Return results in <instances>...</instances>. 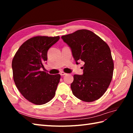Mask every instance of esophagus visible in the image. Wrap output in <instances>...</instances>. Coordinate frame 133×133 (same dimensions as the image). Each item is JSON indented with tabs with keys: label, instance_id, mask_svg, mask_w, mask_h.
I'll list each match as a JSON object with an SVG mask.
<instances>
[{
	"label": "esophagus",
	"instance_id": "1",
	"mask_svg": "<svg viewBox=\"0 0 133 133\" xmlns=\"http://www.w3.org/2000/svg\"><path fill=\"white\" fill-rule=\"evenodd\" d=\"M60 74H61V76H64V75H66L67 74L66 73H65V72H60Z\"/></svg>",
	"mask_w": 133,
	"mask_h": 133
}]
</instances>
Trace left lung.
Returning a JSON list of instances; mask_svg holds the SVG:
<instances>
[{"label": "left lung", "instance_id": "left-lung-1", "mask_svg": "<svg viewBox=\"0 0 133 133\" xmlns=\"http://www.w3.org/2000/svg\"><path fill=\"white\" fill-rule=\"evenodd\" d=\"M70 47L76 63L84 62L83 75H74L72 94L84 102H93L102 96L111 82L114 63L108 45L93 32L79 30L62 36Z\"/></svg>", "mask_w": 133, "mask_h": 133}]
</instances>
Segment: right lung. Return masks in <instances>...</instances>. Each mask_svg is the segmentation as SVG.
<instances>
[{"instance_id": "add662e5", "label": "right lung", "mask_w": 133, "mask_h": 133, "mask_svg": "<svg viewBox=\"0 0 133 133\" xmlns=\"http://www.w3.org/2000/svg\"><path fill=\"white\" fill-rule=\"evenodd\" d=\"M60 37L35 36L28 39L12 59L13 78L22 95L34 104H43L54 98L60 74L50 75L40 71L47 60V51Z\"/></svg>"}]
</instances>
